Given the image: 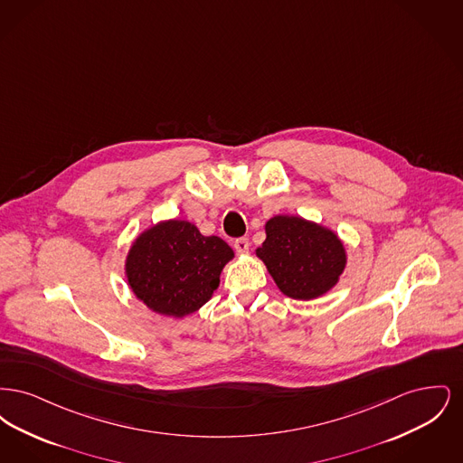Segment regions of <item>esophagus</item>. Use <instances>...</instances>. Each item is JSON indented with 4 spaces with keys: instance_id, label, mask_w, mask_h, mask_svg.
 <instances>
[{
    "instance_id": "esophagus-1",
    "label": "esophagus",
    "mask_w": 463,
    "mask_h": 463,
    "mask_svg": "<svg viewBox=\"0 0 463 463\" xmlns=\"http://www.w3.org/2000/svg\"><path fill=\"white\" fill-rule=\"evenodd\" d=\"M248 246H250V242H248L246 238H240V240L234 241V250H236L238 253H246V251H248Z\"/></svg>"
}]
</instances>
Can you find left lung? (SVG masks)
I'll use <instances>...</instances> for the list:
<instances>
[{
  "label": "left lung",
  "instance_id": "8db88e82",
  "mask_svg": "<svg viewBox=\"0 0 463 463\" xmlns=\"http://www.w3.org/2000/svg\"><path fill=\"white\" fill-rule=\"evenodd\" d=\"M265 234L257 255L289 298L312 300L336 285L345 267V250L330 229L278 215L265 223Z\"/></svg>",
  "mask_w": 463,
  "mask_h": 463
}]
</instances>
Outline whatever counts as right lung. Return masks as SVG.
I'll return each instance as SVG.
<instances>
[{
	"label": "right lung",
	"instance_id": "right-lung-1",
	"mask_svg": "<svg viewBox=\"0 0 463 463\" xmlns=\"http://www.w3.org/2000/svg\"><path fill=\"white\" fill-rule=\"evenodd\" d=\"M232 257L219 236H203L189 222H161L133 242L127 278L147 307L184 317L210 300Z\"/></svg>",
	"mask_w": 463,
	"mask_h": 463
}]
</instances>
